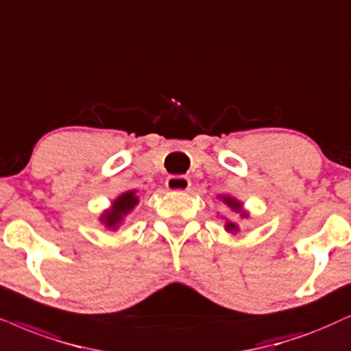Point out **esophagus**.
Masks as SVG:
<instances>
[{"mask_svg":"<svg viewBox=\"0 0 351 351\" xmlns=\"http://www.w3.org/2000/svg\"><path fill=\"white\" fill-rule=\"evenodd\" d=\"M165 186L168 191H176V193H184L191 188V181L186 176H170L165 181Z\"/></svg>","mask_w":351,"mask_h":351,"instance_id":"1","label":"esophagus"}]
</instances>
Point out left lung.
<instances>
[{"mask_svg": "<svg viewBox=\"0 0 351 351\" xmlns=\"http://www.w3.org/2000/svg\"><path fill=\"white\" fill-rule=\"evenodd\" d=\"M217 199H219V201L223 204V206L227 207L228 210H232L233 214H237L241 220L243 219H247V217H250V210H246L245 204H243L241 201H238L237 197L230 196V194H219V196H217ZM221 219H225V225H223L225 232H228V233H232V234H238L239 233V225L237 223V221L230 220V219H227V217H221Z\"/></svg>", "mask_w": 351, "mask_h": 351, "instance_id": "8db88e82", "label": "left lung"}]
</instances>
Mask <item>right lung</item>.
Listing matches in <instances>:
<instances>
[{
	"mask_svg": "<svg viewBox=\"0 0 351 351\" xmlns=\"http://www.w3.org/2000/svg\"><path fill=\"white\" fill-rule=\"evenodd\" d=\"M141 199L137 196L136 189L124 191L112 201L108 208H105L99 217V221L106 230H112L117 232L119 227L126 221V217L131 214L134 208L139 206Z\"/></svg>",
	"mask_w": 351,
	"mask_h": 351,
	"instance_id": "add662e5",
	"label": "right lung"
}]
</instances>
